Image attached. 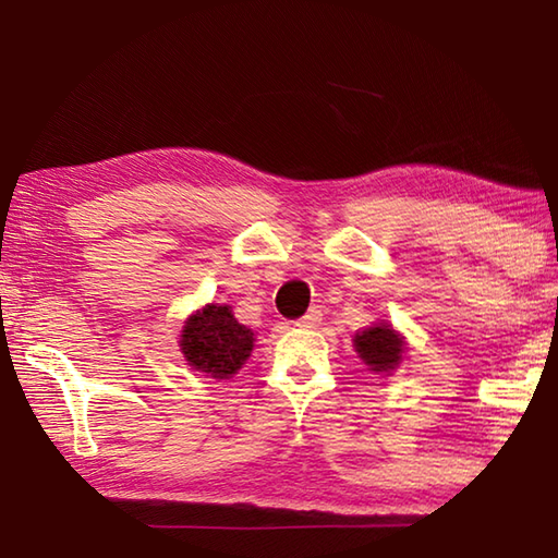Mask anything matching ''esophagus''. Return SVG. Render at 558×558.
Segmentation results:
<instances>
[{
  "mask_svg": "<svg viewBox=\"0 0 558 558\" xmlns=\"http://www.w3.org/2000/svg\"><path fill=\"white\" fill-rule=\"evenodd\" d=\"M300 326V329H314V326L322 324V310L319 307H312L307 314L302 316V319L294 322Z\"/></svg>",
  "mask_w": 558,
  "mask_h": 558,
  "instance_id": "1",
  "label": "esophagus"
}]
</instances>
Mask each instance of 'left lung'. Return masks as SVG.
Instances as JSON below:
<instances>
[{
    "label": "left lung",
    "instance_id": "8db88e82",
    "mask_svg": "<svg viewBox=\"0 0 558 558\" xmlns=\"http://www.w3.org/2000/svg\"><path fill=\"white\" fill-rule=\"evenodd\" d=\"M355 351L373 373H389L399 365L403 341L391 326L379 324L355 336Z\"/></svg>",
    "mask_w": 558,
    "mask_h": 558
}]
</instances>
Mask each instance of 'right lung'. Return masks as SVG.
I'll list each match as a JSON object with an SVG mask.
<instances>
[{"mask_svg": "<svg viewBox=\"0 0 558 558\" xmlns=\"http://www.w3.org/2000/svg\"><path fill=\"white\" fill-rule=\"evenodd\" d=\"M254 348V331L234 319L229 307L207 304L183 326L181 351L185 360L215 379L236 375Z\"/></svg>", "mask_w": 558, "mask_h": 558, "instance_id": "add662e5", "label": "right lung"}]
</instances>
